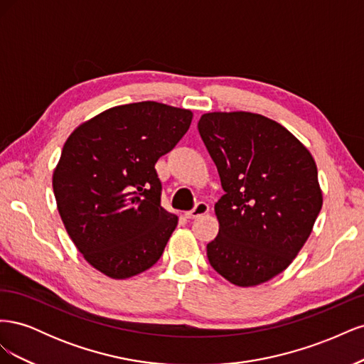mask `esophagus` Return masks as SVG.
<instances>
[{
	"label": "esophagus",
	"mask_w": 364,
	"mask_h": 364,
	"mask_svg": "<svg viewBox=\"0 0 364 364\" xmlns=\"http://www.w3.org/2000/svg\"><path fill=\"white\" fill-rule=\"evenodd\" d=\"M208 213H209V205L205 203V202H199V203L194 206L193 211L185 213V217L186 218H197V217H202V215H205Z\"/></svg>",
	"instance_id": "34e87169"
}]
</instances>
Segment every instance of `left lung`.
<instances>
[{
  "instance_id": "1",
  "label": "left lung",
  "mask_w": 364,
  "mask_h": 364,
  "mask_svg": "<svg viewBox=\"0 0 364 364\" xmlns=\"http://www.w3.org/2000/svg\"><path fill=\"white\" fill-rule=\"evenodd\" d=\"M197 127L225 190L209 264L238 287L267 282L290 266L321 213L316 162L291 132L259 114L208 112Z\"/></svg>"
}]
</instances>
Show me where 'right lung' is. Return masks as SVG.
I'll use <instances>...</instances> for the list:
<instances>
[{
  "label": "right lung",
  "mask_w": 364,
  "mask_h": 364,
  "mask_svg": "<svg viewBox=\"0 0 364 364\" xmlns=\"http://www.w3.org/2000/svg\"><path fill=\"white\" fill-rule=\"evenodd\" d=\"M193 112L156 102L121 105L85 121L65 141L53 191L83 258L112 279L161 258L178 215L161 206L156 161L190 129Z\"/></svg>",
  "instance_id": "add662e5"
}]
</instances>
